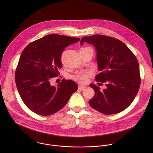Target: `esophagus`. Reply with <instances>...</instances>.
I'll use <instances>...</instances> for the list:
<instances>
[{
  "label": "esophagus",
  "instance_id": "1",
  "mask_svg": "<svg viewBox=\"0 0 153 153\" xmlns=\"http://www.w3.org/2000/svg\"><path fill=\"white\" fill-rule=\"evenodd\" d=\"M86 88H87V86H85V85H79V87H78V89H79V90L83 91V90H84V89H85Z\"/></svg>",
  "mask_w": 153,
  "mask_h": 153
}]
</instances>
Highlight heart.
<instances>
[{
	"label": "heart",
	"instance_id": "heart-1",
	"mask_svg": "<svg viewBox=\"0 0 153 153\" xmlns=\"http://www.w3.org/2000/svg\"><path fill=\"white\" fill-rule=\"evenodd\" d=\"M88 47H84L82 48L81 49H85ZM92 74V72L91 71H77L74 75H72V78L75 80L76 81H78L79 82L85 83L88 81V79L89 76Z\"/></svg>",
	"mask_w": 153,
	"mask_h": 153
}]
</instances>
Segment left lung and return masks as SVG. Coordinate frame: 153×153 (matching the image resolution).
Returning <instances> with one entry per match:
<instances>
[{
  "instance_id": "left-lung-1",
  "label": "left lung",
  "mask_w": 153,
  "mask_h": 153,
  "mask_svg": "<svg viewBox=\"0 0 153 153\" xmlns=\"http://www.w3.org/2000/svg\"><path fill=\"white\" fill-rule=\"evenodd\" d=\"M84 42L96 48L98 70L96 81L106 83L107 88L101 91L94 84L89 85L95 95L89 101L93 109L104 114L119 113L132 102L141 84L138 62L135 55L122 41L101 35L83 37Z\"/></svg>"
}]
</instances>
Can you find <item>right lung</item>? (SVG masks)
<instances>
[{
    "instance_id": "1",
    "label": "right lung",
    "mask_w": 153,
    "mask_h": 153,
    "mask_svg": "<svg viewBox=\"0 0 153 153\" xmlns=\"http://www.w3.org/2000/svg\"><path fill=\"white\" fill-rule=\"evenodd\" d=\"M79 40L51 34L30 43L22 51L15 82L23 102L32 112L44 116L52 115L62 109L77 91V84L72 80L64 78L56 87L50 81L59 74L64 49Z\"/></svg>"
}]
</instances>
